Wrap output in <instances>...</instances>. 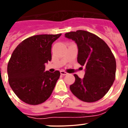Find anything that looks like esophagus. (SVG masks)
<instances>
[{
	"mask_svg": "<svg viewBox=\"0 0 128 128\" xmlns=\"http://www.w3.org/2000/svg\"><path fill=\"white\" fill-rule=\"evenodd\" d=\"M60 74H61V75H63V76H66V75H68V72L64 71V70H61V71L60 72Z\"/></svg>",
	"mask_w": 128,
	"mask_h": 128,
	"instance_id": "esophagus-1",
	"label": "esophagus"
}]
</instances>
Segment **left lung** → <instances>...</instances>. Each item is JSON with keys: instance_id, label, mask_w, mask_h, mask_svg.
I'll list each match as a JSON object with an SVG mask.
<instances>
[{"instance_id": "1", "label": "left lung", "mask_w": 128, "mask_h": 128, "mask_svg": "<svg viewBox=\"0 0 128 128\" xmlns=\"http://www.w3.org/2000/svg\"><path fill=\"white\" fill-rule=\"evenodd\" d=\"M74 40L78 48V62L86 67L83 79L74 74L75 82L70 86L79 100L93 102L101 100L108 92L116 77V59L102 39L86 30H79L65 34Z\"/></svg>"}]
</instances>
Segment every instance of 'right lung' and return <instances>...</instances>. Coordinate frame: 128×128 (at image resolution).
<instances>
[{
	"label": "right lung",
	"instance_id": "1",
	"mask_svg": "<svg viewBox=\"0 0 128 128\" xmlns=\"http://www.w3.org/2000/svg\"><path fill=\"white\" fill-rule=\"evenodd\" d=\"M60 36H33L21 42L14 50L7 65L8 83L23 102L40 104L51 95L60 72H44L45 64L51 60L52 44Z\"/></svg>",
	"mask_w": 128,
	"mask_h": 128
}]
</instances>
